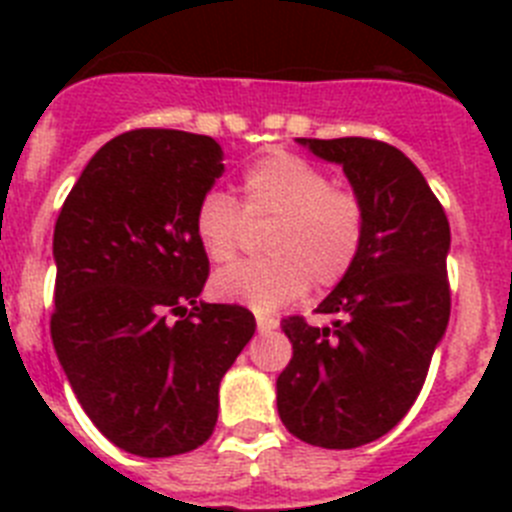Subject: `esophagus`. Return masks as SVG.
Returning <instances> with one entry per match:
<instances>
[{
    "label": "esophagus",
    "instance_id": "esophagus-1",
    "mask_svg": "<svg viewBox=\"0 0 512 512\" xmlns=\"http://www.w3.org/2000/svg\"><path fill=\"white\" fill-rule=\"evenodd\" d=\"M256 325H259V333H271V330H277L279 323L269 315H256Z\"/></svg>",
    "mask_w": 512,
    "mask_h": 512
}]
</instances>
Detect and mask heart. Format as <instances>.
<instances>
[{"label":"heart","mask_w":512,"mask_h":512,"mask_svg":"<svg viewBox=\"0 0 512 512\" xmlns=\"http://www.w3.org/2000/svg\"><path fill=\"white\" fill-rule=\"evenodd\" d=\"M243 210L225 192H207L194 210V235L207 259L233 264L248 224L271 223L264 261L212 279L217 300L271 312L307 287L330 289L351 274L366 238V205L354 189L333 187L328 171L289 151L261 156L243 174Z\"/></svg>","instance_id":"heart-1"}]
</instances>
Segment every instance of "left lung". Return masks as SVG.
Segmentation results:
<instances>
[{
  "label": "left lung",
  "instance_id": "left-lung-1",
  "mask_svg": "<svg viewBox=\"0 0 512 512\" xmlns=\"http://www.w3.org/2000/svg\"><path fill=\"white\" fill-rule=\"evenodd\" d=\"M341 164L366 205L351 274L318 305L328 325L282 320L292 359L277 379L287 431L323 449H356L413 408L451 315L446 212L418 166L372 138H297Z\"/></svg>",
  "mask_w": 512,
  "mask_h": 512
}]
</instances>
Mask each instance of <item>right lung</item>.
Here are the masks:
<instances>
[{"mask_svg": "<svg viewBox=\"0 0 512 512\" xmlns=\"http://www.w3.org/2000/svg\"><path fill=\"white\" fill-rule=\"evenodd\" d=\"M223 171L210 135L130 130L94 153L56 220L53 348L84 413L128 454L202 446L256 330L246 307L197 300L210 261L194 210Z\"/></svg>", "mask_w": 512, "mask_h": 512, "instance_id": "obj_1", "label": "right lung"}]
</instances>
